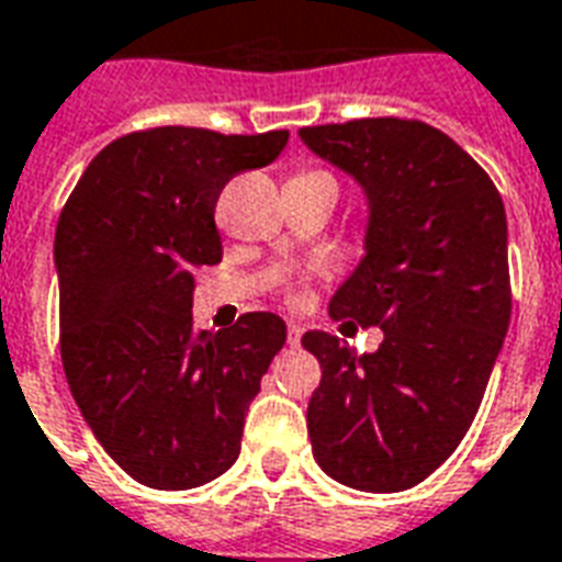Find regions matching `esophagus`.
I'll list each match as a JSON object with an SVG mask.
<instances>
[{
    "label": "esophagus",
    "instance_id": "34e87169",
    "mask_svg": "<svg viewBox=\"0 0 562 562\" xmlns=\"http://www.w3.org/2000/svg\"><path fill=\"white\" fill-rule=\"evenodd\" d=\"M301 334H304V325H297V322H289V346H297Z\"/></svg>",
    "mask_w": 562,
    "mask_h": 562
}]
</instances>
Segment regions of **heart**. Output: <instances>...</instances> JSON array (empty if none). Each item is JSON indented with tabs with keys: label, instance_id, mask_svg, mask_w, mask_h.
<instances>
[{
	"label": "heart",
	"instance_id": "obj_1",
	"mask_svg": "<svg viewBox=\"0 0 562 562\" xmlns=\"http://www.w3.org/2000/svg\"><path fill=\"white\" fill-rule=\"evenodd\" d=\"M289 304L292 306L304 304V289H292V292H289Z\"/></svg>",
	"mask_w": 562,
	"mask_h": 562
}]
</instances>
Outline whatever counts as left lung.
Returning a JSON list of instances; mask_svg holds the SVG:
<instances>
[{"instance_id": "obj_1", "label": "left lung", "mask_w": 562, "mask_h": 562, "mask_svg": "<svg viewBox=\"0 0 562 562\" xmlns=\"http://www.w3.org/2000/svg\"><path fill=\"white\" fill-rule=\"evenodd\" d=\"M301 140L352 173L370 204L367 256L330 318L385 334L370 355L304 334L322 364L306 406L313 454L346 487L406 491L467 436L506 340V207L482 165L422 120L306 126Z\"/></svg>"}]
</instances>
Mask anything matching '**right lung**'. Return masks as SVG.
Masks as SVG:
<instances>
[{
	"label": "right lung",
	"mask_w": 562,
	"mask_h": 562,
	"mask_svg": "<svg viewBox=\"0 0 562 562\" xmlns=\"http://www.w3.org/2000/svg\"><path fill=\"white\" fill-rule=\"evenodd\" d=\"M289 132H132L87 165L56 222L59 352L68 389L111 458L147 487L189 491L240 454L249 403L285 322L246 313L192 325V270L222 261L213 222L234 173L265 168Z\"/></svg>",
	"instance_id": "add662e5"
}]
</instances>
